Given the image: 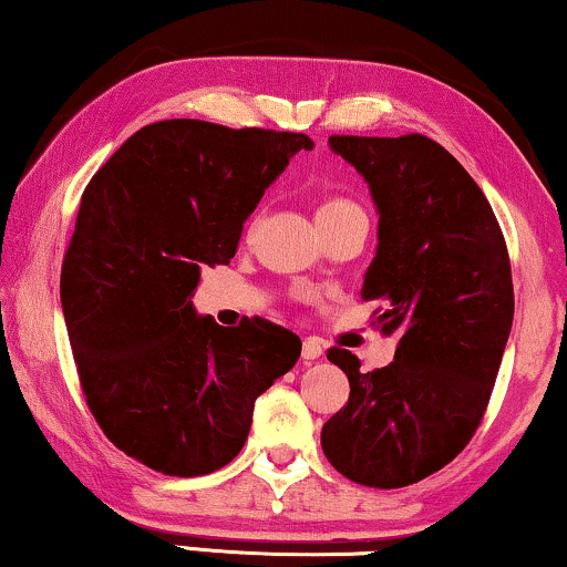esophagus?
<instances>
[{
    "mask_svg": "<svg viewBox=\"0 0 567 567\" xmlns=\"http://www.w3.org/2000/svg\"><path fill=\"white\" fill-rule=\"evenodd\" d=\"M322 353H324V343L320 338H305V346H301V355H305L307 361L320 359Z\"/></svg>",
    "mask_w": 567,
    "mask_h": 567,
    "instance_id": "esophagus-1",
    "label": "esophagus"
}]
</instances>
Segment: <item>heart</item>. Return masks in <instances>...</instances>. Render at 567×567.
I'll list each match as a JSON object with an SVG mask.
<instances>
[{
  "instance_id": "1",
  "label": "heart",
  "mask_w": 567,
  "mask_h": 567,
  "mask_svg": "<svg viewBox=\"0 0 567 567\" xmlns=\"http://www.w3.org/2000/svg\"><path fill=\"white\" fill-rule=\"evenodd\" d=\"M351 208H359L353 204L351 198H343V196H324L320 200V206H317V219H324V216H336V214H343V212H351Z\"/></svg>"
}]
</instances>
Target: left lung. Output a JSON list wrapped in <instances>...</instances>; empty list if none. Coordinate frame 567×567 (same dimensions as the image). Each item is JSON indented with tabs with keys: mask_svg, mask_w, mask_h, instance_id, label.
Returning a JSON list of instances; mask_svg holds the SVG:
<instances>
[{
	"mask_svg": "<svg viewBox=\"0 0 567 567\" xmlns=\"http://www.w3.org/2000/svg\"><path fill=\"white\" fill-rule=\"evenodd\" d=\"M330 150L377 204L361 297L382 301L377 322L400 340L367 374L330 348L351 394L322 425V452L353 483L392 491L446 467L483 421L514 322L511 260L485 193L433 138L330 136Z\"/></svg>",
	"mask_w": 567,
	"mask_h": 567,
	"instance_id": "8db88e82",
	"label": "left lung"
}]
</instances>
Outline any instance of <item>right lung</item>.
I'll use <instances>...</instances> for the list:
<instances>
[{
  "instance_id": "1",
  "label": "right lung",
  "mask_w": 567,
  "mask_h": 567,
  "mask_svg": "<svg viewBox=\"0 0 567 567\" xmlns=\"http://www.w3.org/2000/svg\"><path fill=\"white\" fill-rule=\"evenodd\" d=\"M312 138L173 118L150 123L82 193L61 307L95 421L121 452L175 477L221 470L255 400L301 340L268 320L198 317L200 268L227 266L262 193Z\"/></svg>"
}]
</instances>
